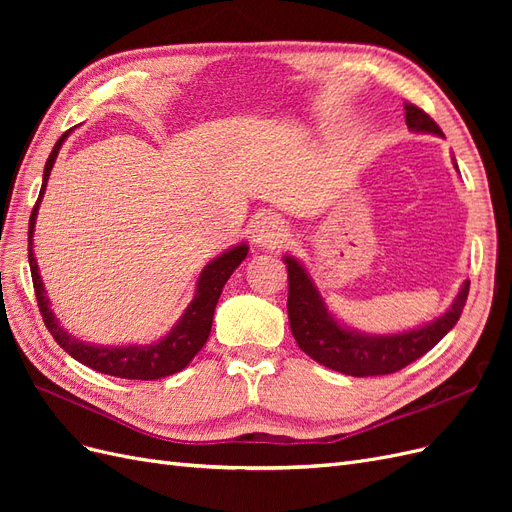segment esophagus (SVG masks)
Masks as SVG:
<instances>
[{
  "label": "esophagus",
  "instance_id": "1",
  "mask_svg": "<svg viewBox=\"0 0 512 512\" xmlns=\"http://www.w3.org/2000/svg\"><path fill=\"white\" fill-rule=\"evenodd\" d=\"M286 239V224L273 213L260 215L254 224V243L260 250H275Z\"/></svg>",
  "mask_w": 512,
  "mask_h": 512
}]
</instances>
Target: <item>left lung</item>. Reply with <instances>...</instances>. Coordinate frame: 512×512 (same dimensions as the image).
<instances>
[{"label": "left lung", "instance_id": "obj_1", "mask_svg": "<svg viewBox=\"0 0 512 512\" xmlns=\"http://www.w3.org/2000/svg\"><path fill=\"white\" fill-rule=\"evenodd\" d=\"M406 123L412 132L444 136L425 111L414 104H404ZM453 166L459 173L457 160L453 156ZM284 265L288 269V320L290 331L297 339L299 348L312 356L324 367L346 376H384L404 369L412 361L421 359L440 339L451 331L468 301L470 280H463L457 297L451 307L438 318H433L421 327H412L397 333H365L348 327L339 320L322 299V294L309 275L301 260L284 254Z\"/></svg>", "mask_w": 512, "mask_h": 512}]
</instances>
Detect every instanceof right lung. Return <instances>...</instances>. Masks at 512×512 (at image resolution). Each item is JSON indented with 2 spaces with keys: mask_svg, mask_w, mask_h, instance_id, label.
<instances>
[{
  "mask_svg": "<svg viewBox=\"0 0 512 512\" xmlns=\"http://www.w3.org/2000/svg\"><path fill=\"white\" fill-rule=\"evenodd\" d=\"M72 130L59 136V141L55 143L49 160L44 164L40 196L36 200L32 218H29V232H27L29 269H32V280H34V290H36L42 320L46 324V329L51 331L55 342L64 348L72 359L100 371V374L128 378V380H158V378L173 376L183 367H188L190 361L200 352V348L205 346L211 333L213 312H215V305L220 301L222 288L228 282V277L235 273V269L247 258L250 245H247V241H241L207 262L203 271H200V275L196 277L194 299L190 301L188 307L183 309L181 318L173 324V327H170V331L164 337L156 339V342L104 346V344L83 342V339L72 335L68 329H64V324L57 320L55 312L51 309V299L49 294H46L40 269H38V260L34 254V232H36L38 209L44 198L51 170L59 156V149L68 141Z\"/></svg>",
  "mask_w": 512,
  "mask_h": 512,
  "instance_id": "1",
  "label": "right lung"
}]
</instances>
